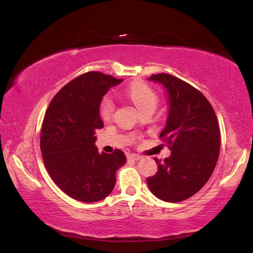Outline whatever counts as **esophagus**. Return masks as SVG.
<instances>
[{"label":"esophagus","instance_id":"1","mask_svg":"<svg viewBox=\"0 0 253 253\" xmlns=\"http://www.w3.org/2000/svg\"><path fill=\"white\" fill-rule=\"evenodd\" d=\"M127 160L128 161H139V160H141V156L140 155H137V154H129L128 156H127Z\"/></svg>","mask_w":253,"mask_h":253}]
</instances>
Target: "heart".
I'll return each mask as SVG.
<instances>
[{"mask_svg":"<svg viewBox=\"0 0 253 253\" xmlns=\"http://www.w3.org/2000/svg\"><path fill=\"white\" fill-rule=\"evenodd\" d=\"M126 96L136 104L139 111L145 108H154L157 104V97L151 88L142 83V82H136L127 88ZM115 104L112 98L104 97L100 103V116L104 121H109L113 115Z\"/></svg>","mask_w":253,"mask_h":253,"instance_id":"1","label":"heart"}]
</instances>
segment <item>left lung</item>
Here are the masks:
<instances>
[{
    "instance_id": "1",
    "label": "left lung",
    "mask_w": 253,
    "mask_h": 253,
    "mask_svg": "<svg viewBox=\"0 0 253 253\" xmlns=\"http://www.w3.org/2000/svg\"><path fill=\"white\" fill-rule=\"evenodd\" d=\"M165 88L168 114L160 137L171 151L164 162L154 158L158 169L148 178L154 195L168 203L190 198L207 183L220 153V129L214 111L201 91L170 74L148 79Z\"/></svg>"
}]
</instances>
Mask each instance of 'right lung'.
Returning a JSON list of instances; mask_svg holds the SVG:
<instances>
[{"mask_svg": "<svg viewBox=\"0 0 253 253\" xmlns=\"http://www.w3.org/2000/svg\"><path fill=\"white\" fill-rule=\"evenodd\" d=\"M123 80L100 72L74 79L57 93L44 116L41 152L45 167L61 191L76 201L95 203L114 189L125 165L124 152L99 153L96 131L103 127L100 103Z\"/></svg>", "mask_w": 253, "mask_h": 253, "instance_id": "right-lung-1", "label": "right lung"}]
</instances>
